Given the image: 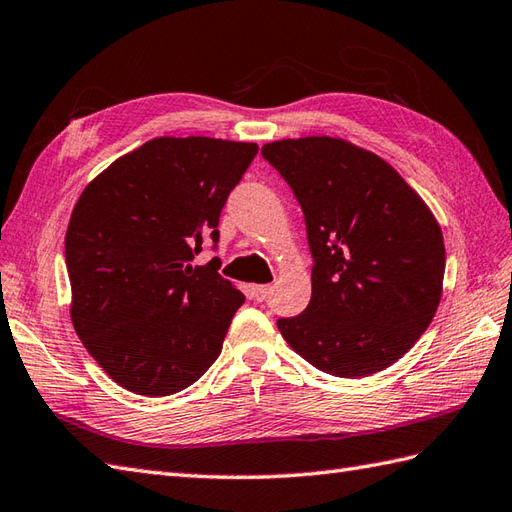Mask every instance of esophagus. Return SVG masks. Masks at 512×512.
<instances>
[{"label": "esophagus", "instance_id": "34e87169", "mask_svg": "<svg viewBox=\"0 0 512 512\" xmlns=\"http://www.w3.org/2000/svg\"><path fill=\"white\" fill-rule=\"evenodd\" d=\"M270 285H253V290H251V294H253V299L255 301H259V303H264L266 299H268V294H270Z\"/></svg>", "mask_w": 512, "mask_h": 512}]
</instances>
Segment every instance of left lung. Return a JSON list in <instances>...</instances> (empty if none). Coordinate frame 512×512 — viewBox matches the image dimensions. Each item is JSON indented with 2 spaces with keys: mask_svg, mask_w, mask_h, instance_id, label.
Here are the masks:
<instances>
[{
  "mask_svg": "<svg viewBox=\"0 0 512 512\" xmlns=\"http://www.w3.org/2000/svg\"><path fill=\"white\" fill-rule=\"evenodd\" d=\"M261 154L299 200L314 259L312 299L277 320L281 336L336 377L395 364L441 303L445 246L430 209L386 161L349 141L283 139Z\"/></svg>",
  "mask_w": 512,
  "mask_h": 512,
  "instance_id": "obj_1",
  "label": "left lung"
}]
</instances>
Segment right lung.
Wrapping results in <instances>:
<instances>
[{
  "mask_svg": "<svg viewBox=\"0 0 512 512\" xmlns=\"http://www.w3.org/2000/svg\"><path fill=\"white\" fill-rule=\"evenodd\" d=\"M255 144L159 137L109 165L78 198L65 235L71 323L113 382L165 397L218 360L246 301L213 257L220 213Z\"/></svg>",
  "mask_w": 512,
  "mask_h": 512,
  "instance_id": "right-lung-1",
  "label": "right lung"
}]
</instances>
